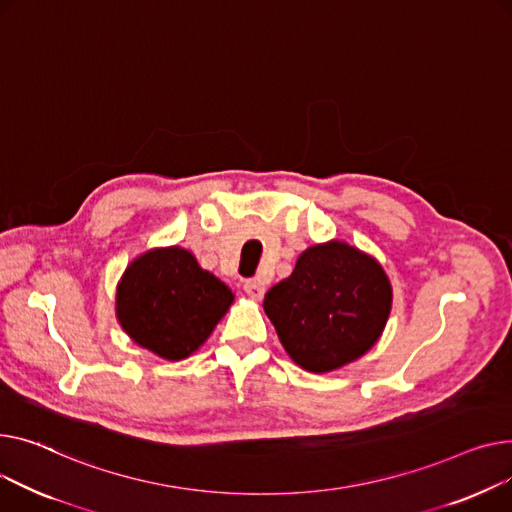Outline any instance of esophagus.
<instances>
[{"instance_id":"1","label":"esophagus","mask_w":512,"mask_h":512,"mask_svg":"<svg viewBox=\"0 0 512 512\" xmlns=\"http://www.w3.org/2000/svg\"><path fill=\"white\" fill-rule=\"evenodd\" d=\"M244 291H246L252 299H262V297H264V285H262L260 281H256V279H248V281L244 283Z\"/></svg>"}]
</instances>
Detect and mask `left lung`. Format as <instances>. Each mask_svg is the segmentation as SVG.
<instances>
[{"label": "left lung", "mask_w": 512, "mask_h": 512, "mask_svg": "<svg viewBox=\"0 0 512 512\" xmlns=\"http://www.w3.org/2000/svg\"><path fill=\"white\" fill-rule=\"evenodd\" d=\"M390 302L393 291L374 258L328 242L297 258L291 277L264 295V312L293 362L322 374L378 341Z\"/></svg>", "instance_id": "left-lung-1"}]
</instances>
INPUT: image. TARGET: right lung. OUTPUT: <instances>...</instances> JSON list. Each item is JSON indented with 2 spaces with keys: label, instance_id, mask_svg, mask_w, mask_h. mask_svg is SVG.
Masks as SVG:
<instances>
[{
  "label": "right lung",
  "instance_id": "add662e5",
  "mask_svg": "<svg viewBox=\"0 0 512 512\" xmlns=\"http://www.w3.org/2000/svg\"><path fill=\"white\" fill-rule=\"evenodd\" d=\"M233 302L231 289L184 248L136 258L117 287L115 310L126 333L165 359L196 351Z\"/></svg>",
  "mask_w": 512,
  "mask_h": 512
}]
</instances>
